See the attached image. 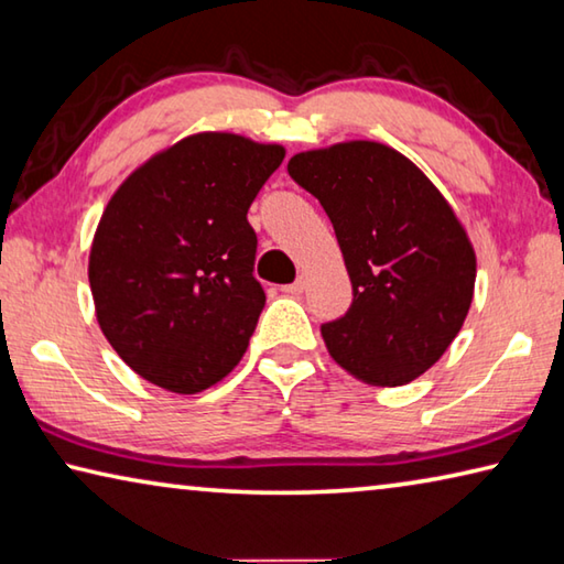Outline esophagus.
Wrapping results in <instances>:
<instances>
[{
  "label": "esophagus",
  "instance_id": "obj_1",
  "mask_svg": "<svg viewBox=\"0 0 564 564\" xmlns=\"http://www.w3.org/2000/svg\"><path fill=\"white\" fill-rule=\"evenodd\" d=\"M282 292H288V294H302V292H304V280H302V276H297V280H294L292 284H284Z\"/></svg>",
  "mask_w": 564,
  "mask_h": 564
}]
</instances>
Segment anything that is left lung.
<instances>
[{"instance_id":"8db88e82","label":"left lung","mask_w":564,"mask_h":564,"mask_svg":"<svg viewBox=\"0 0 564 564\" xmlns=\"http://www.w3.org/2000/svg\"><path fill=\"white\" fill-rule=\"evenodd\" d=\"M292 181L322 203L351 280V307L322 324L332 359L373 387H403L451 347L476 284V252L409 158L371 141L297 153Z\"/></svg>"}]
</instances>
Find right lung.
Masks as SVG:
<instances>
[{
  "label": "right lung",
  "instance_id": "obj_1",
  "mask_svg": "<svg viewBox=\"0 0 564 564\" xmlns=\"http://www.w3.org/2000/svg\"><path fill=\"white\" fill-rule=\"evenodd\" d=\"M282 145L197 133L128 175L88 257L96 319L138 377L175 393L225 379L264 307L247 210Z\"/></svg>",
  "mask_w": 564,
  "mask_h": 564
}]
</instances>
